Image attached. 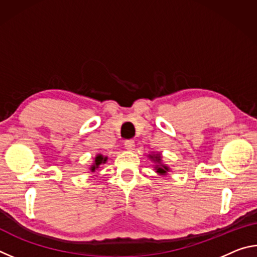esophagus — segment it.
I'll list each match as a JSON object with an SVG mask.
<instances>
[{
    "label": "esophagus",
    "mask_w": 257,
    "mask_h": 257,
    "mask_svg": "<svg viewBox=\"0 0 257 257\" xmlns=\"http://www.w3.org/2000/svg\"><path fill=\"white\" fill-rule=\"evenodd\" d=\"M124 147H125V150L133 151L135 149V142L132 141V139H130V141H125L124 142Z\"/></svg>",
    "instance_id": "obj_1"
}]
</instances>
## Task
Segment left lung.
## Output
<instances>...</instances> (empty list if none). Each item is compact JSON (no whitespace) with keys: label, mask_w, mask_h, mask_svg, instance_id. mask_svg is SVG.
I'll use <instances>...</instances> for the list:
<instances>
[{"label":"left lung","mask_w":257,"mask_h":257,"mask_svg":"<svg viewBox=\"0 0 257 257\" xmlns=\"http://www.w3.org/2000/svg\"><path fill=\"white\" fill-rule=\"evenodd\" d=\"M149 158L151 160H153L155 163H158L155 165V170L160 176H167L168 175V172L170 171V168H169L168 165L162 164V156H161L160 154H152V155L150 154Z\"/></svg>","instance_id":"obj_1"}]
</instances>
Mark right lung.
Here are the masks:
<instances>
[{
  "mask_svg": "<svg viewBox=\"0 0 257 257\" xmlns=\"http://www.w3.org/2000/svg\"><path fill=\"white\" fill-rule=\"evenodd\" d=\"M107 161V156H104L102 154H97L96 156L94 158V161H93V164L90 165L89 167V170L94 172L96 169L99 168V165L101 164H104Z\"/></svg>",
  "mask_w": 257,
  "mask_h": 257,
  "instance_id": "obj_1",
  "label": "right lung"
}]
</instances>
